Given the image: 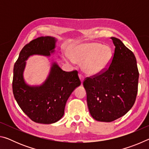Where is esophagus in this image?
<instances>
[{
    "mask_svg": "<svg viewBox=\"0 0 149 149\" xmlns=\"http://www.w3.org/2000/svg\"><path fill=\"white\" fill-rule=\"evenodd\" d=\"M79 79L81 80V83L83 84V82H84V75H81V74H79Z\"/></svg>",
    "mask_w": 149,
    "mask_h": 149,
    "instance_id": "1",
    "label": "esophagus"
}]
</instances>
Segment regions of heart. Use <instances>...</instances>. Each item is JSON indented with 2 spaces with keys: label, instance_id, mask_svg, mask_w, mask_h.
<instances>
[{
  "label": "heart",
  "instance_id": "obj_1",
  "mask_svg": "<svg viewBox=\"0 0 149 149\" xmlns=\"http://www.w3.org/2000/svg\"><path fill=\"white\" fill-rule=\"evenodd\" d=\"M71 55L65 54L64 59L74 63L82 62V68L88 74L97 75L106 71L113 57L112 48L99 42H86L73 47Z\"/></svg>",
  "mask_w": 149,
  "mask_h": 149
}]
</instances>
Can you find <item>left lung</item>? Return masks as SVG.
Instances as JSON below:
<instances>
[{
  "label": "left lung",
  "mask_w": 149,
  "mask_h": 149,
  "mask_svg": "<svg viewBox=\"0 0 149 149\" xmlns=\"http://www.w3.org/2000/svg\"><path fill=\"white\" fill-rule=\"evenodd\" d=\"M111 39L115 50L109 68L84 81L91 115L104 122L124 116L134 104L138 90L139 71L134 54L119 39Z\"/></svg>",
  "instance_id": "obj_1"
}]
</instances>
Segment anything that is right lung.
<instances>
[{
	"label": "right lung",
	"mask_w": 149,
	"mask_h": 149,
	"mask_svg": "<svg viewBox=\"0 0 149 149\" xmlns=\"http://www.w3.org/2000/svg\"><path fill=\"white\" fill-rule=\"evenodd\" d=\"M56 39L41 37L25 45L14 64L12 90L22 111L32 121L44 124L61 119L70 95L81 85L76 70L65 72L56 62L52 64L49 76L41 85L31 86L24 79L26 60L32 55L50 56L54 52Z\"/></svg>",
	"instance_id": "add662e5"
}]
</instances>
